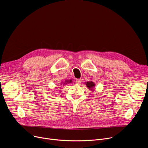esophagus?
I'll use <instances>...</instances> for the list:
<instances>
[{
	"mask_svg": "<svg viewBox=\"0 0 148 148\" xmlns=\"http://www.w3.org/2000/svg\"><path fill=\"white\" fill-rule=\"evenodd\" d=\"M76 82L78 84H79L81 82V79H76Z\"/></svg>",
	"mask_w": 148,
	"mask_h": 148,
	"instance_id": "obj_1",
	"label": "esophagus"
}]
</instances>
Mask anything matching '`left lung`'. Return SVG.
Returning a JSON list of instances; mask_svg holds the SVG:
<instances>
[{
  "label": "left lung",
  "instance_id": "left-lung-1",
  "mask_svg": "<svg viewBox=\"0 0 148 148\" xmlns=\"http://www.w3.org/2000/svg\"><path fill=\"white\" fill-rule=\"evenodd\" d=\"M86 86L88 87V88L89 89L92 90L95 87V84L93 82H92V81L87 82V84H86Z\"/></svg>",
  "mask_w": 148,
  "mask_h": 148
}]
</instances>
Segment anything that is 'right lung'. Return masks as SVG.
Returning <instances> with one entry per match:
<instances>
[{"label": "right lung", "instance_id": "1", "mask_svg": "<svg viewBox=\"0 0 148 148\" xmlns=\"http://www.w3.org/2000/svg\"><path fill=\"white\" fill-rule=\"evenodd\" d=\"M71 82V80H70V81H69H69H67V83H68V82H69V83H70V82ZM65 83H66V82H65ZM65 83H64V84H65ZM66 84H67V83H66Z\"/></svg>", "mask_w": 148, "mask_h": 148}]
</instances>
